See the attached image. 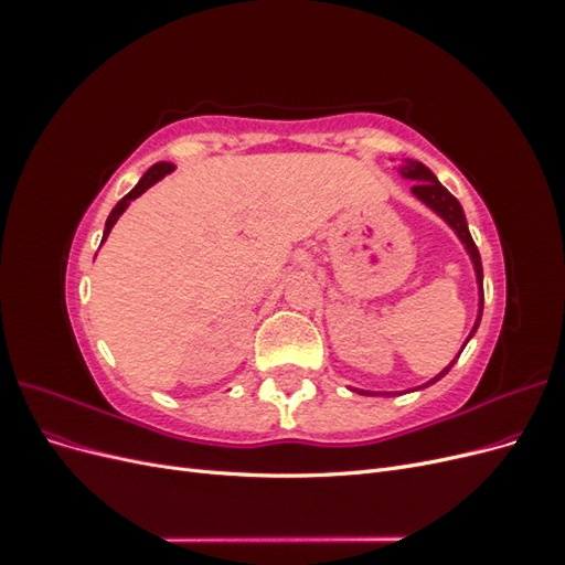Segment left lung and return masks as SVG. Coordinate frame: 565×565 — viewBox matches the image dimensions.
<instances>
[{"instance_id": "8db88e82", "label": "left lung", "mask_w": 565, "mask_h": 565, "mask_svg": "<svg viewBox=\"0 0 565 565\" xmlns=\"http://www.w3.org/2000/svg\"><path fill=\"white\" fill-rule=\"evenodd\" d=\"M403 177L417 181V183L413 185V193H415L424 204H429V207H431L438 216H443V218L448 221V224L452 226V231L459 235V241L465 243L469 256H471L473 268H476L478 289H481V309H478V320H476L473 330H471V334H469V337H473V332H476V328H478V322H481V316H483V266H481V254H478V247H476L473 237H471V233H469L465 212H461V204L457 202V198H455L452 193H448L446 188H443V185L438 183V179L434 177L431 169L424 167L422 162L407 160V164L403 167ZM467 341H469V339H467ZM461 349H465V347H461ZM459 353H461V351H459ZM452 365H455V361H452L446 370H443L440 374H436V377H434L429 384L438 382L440 377H446V374L450 372ZM429 384H426V386H429ZM361 393H367V391H361ZM384 396H388V393H384Z\"/></svg>"}]
</instances>
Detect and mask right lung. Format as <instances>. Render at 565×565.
I'll list each match as a JSON object with an SVG mask.
<instances>
[{"instance_id":"right-lung-1","label":"right lung","mask_w":565,"mask_h":565,"mask_svg":"<svg viewBox=\"0 0 565 565\" xmlns=\"http://www.w3.org/2000/svg\"><path fill=\"white\" fill-rule=\"evenodd\" d=\"M172 169H174V164H172V162H158V164H152V167L148 169V172L141 177V181L136 183V185L131 188V191H129V193H127L122 200H119V202L115 204V210L110 212V216H108V221H106L104 241H106V237H108L110 228L115 226V221L119 218V214H122V212L129 207V202H131V200H136V198H139L141 193H146L152 183H158V181H160L164 174L172 172Z\"/></svg>"}]
</instances>
